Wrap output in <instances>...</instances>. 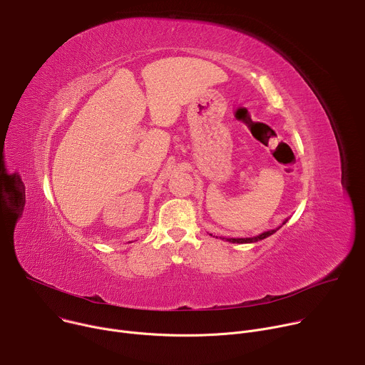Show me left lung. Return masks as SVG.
I'll return each instance as SVG.
<instances>
[{
	"label": "left lung",
	"mask_w": 365,
	"mask_h": 365,
	"mask_svg": "<svg viewBox=\"0 0 365 365\" xmlns=\"http://www.w3.org/2000/svg\"><path fill=\"white\" fill-rule=\"evenodd\" d=\"M287 221V220H286ZM286 221L283 222V224H286ZM280 228V227H279ZM279 228H276V230H270V231H266V232H263V234H259V235H257V237H252V238H225L227 241H230V242H234V244H245V242H257V241H259V240H264V238H267V237H270V235H273ZM224 240V238H222Z\"/></svg>",
	"instance_id": "obj_1"
}]
</instances>
